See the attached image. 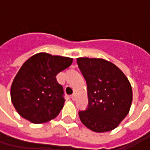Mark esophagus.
Segmentation results:
<instances>
[{"instance_id": "obj_1", "label": "esophagus", "mask_w": 150, "mask_h": 150, "mask_svg": "<svg viewBox=\"0 0 150 150\" xmlns=\"http://www.w3.org/2000/svg\"><path fill=\"white\" fill-rule=\"evenodd\" d=\"M71 99L73 100H75V99H76V95H75V94L71 95Z\"/></svg>"}]
</instances>
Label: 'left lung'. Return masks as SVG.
Instances as JSON below:
<instances>
[{
	"mask_svg": "<svg viewBox=\"0 0 150 150\" xmlns=\"http://www.w3.org/2000/svg\"><path fill=\"white\" fill-rule=\"evenodd\" d=\"M88 85V107L79 112L81 122L96 132L116 129L125 118L132 101V86L123 71L103 59L78 58Z\"/></svg>",
	"mask_w": 150,
	"mask_h": 150,
	"instance_id": "1",
	"label": "left lung"
}]
</instances>
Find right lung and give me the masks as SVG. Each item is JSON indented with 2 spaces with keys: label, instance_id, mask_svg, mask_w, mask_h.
Wrapping results in <instances>:
<instances>
[{
  "label": "right lung",
  "instance_id": "1",
  "mask_svg": "<svg viewBox=\"0 0 150 150\" xmlns=\"http://www.w3.org/2000/svg\"><path fill=\"white\" fill-rule=\"evenodd\" d=\"M73 59L47 53L31 56L21 66L12 83V103L18 114L34 124L55 118L65 99L56 75L71 65Z\"/></svg>",
  "mask_w": 150,
  "mask_h": 150
}]
</instances>
